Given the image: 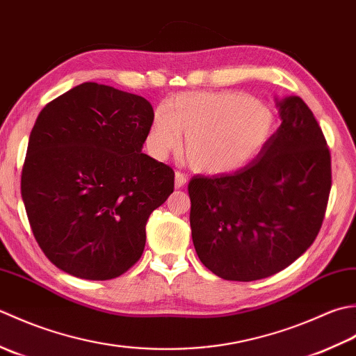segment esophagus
Returning <instances> with one entry per match:
<instances>
[{"label":"esophagus","instance_id":"1","mask_svg":"<svg viewBox=\"0 0 356 356\" xmlns=\"http://www.w3.org/2000/svg\"><path fill=\"white\" fill-rule=\"evenodd\" d=\"M187 183V177H186V173H183L181 170H177L175 172V187H183L184 184Z\"/></svg>","mask_w":356,"mask_h":356}]
</instances>
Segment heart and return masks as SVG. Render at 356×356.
I'll list each match as a JSON object with an SVG mask.
<instances>
[{
	"label": "heart",
	"mask_w": 356,
	"mask_h": 356,
	"mask_svg": "<svg viewBox=\"0 0 356 356\" xmlns=\"http://www.w3.org/2000/svg\"><path fill=\"white\" fill-rule=\"evenodd\" d=\"M273 132L269 108L238 92H192L158 108L149 147L163 156L186 135L184 152L195 169L224 173L255 158Z\"/></svg>",
	"instance_id": "b5f03b06"
}]
</instances>
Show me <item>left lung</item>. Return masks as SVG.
<instances>
[{"label": "left lung", "mask_w": 356, "mask_h": 356, "mask_svg": "<svg viewBox=\"0 0 356 356\" xmlns=\"http://www.w3.org/2000/svg\"><path fill=\"white\" fill-rule=\"evenodd\" d=\"M281 126L255 161L188 183L198 258L216 277L255 281L286 269L323 226L332 187L330 150L300 97L277 99Z\"/></svg>", "instance_id": "obj_1"}]
</instances>
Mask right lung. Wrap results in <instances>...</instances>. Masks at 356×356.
<instances>
[{
	"mask_svg": "<svg viewBox=\"0 0 356 356\" xmlns=\"http://www.w3.org/2000/svg\"><path fill=\"white\" fill-rule=\"evenodd\" d=\"M146 98L83 83L50 101L29 136L21 195L36 243L58 269L104 281L141 258L150 213L175 172L143 154Z\"/></svg>",
	"mask_w": 356,
	"mask_h": 356,
	"instance_id": "right-lung-1",
	"label": "right lung"
}]
</instances>
